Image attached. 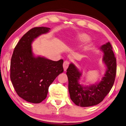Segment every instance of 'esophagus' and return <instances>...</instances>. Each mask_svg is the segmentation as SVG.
Listing matches in <instances>:
<instances>
[{
	"mask_svg": "<svg viewBox=\"0 0 126 126\" xmlns=\"http://www.w3.org/2000/svg\"><path fill=\"white\" fill-rule=\"evenodd\" d=\"M69 61L68 60H65V61L63 62V69L64 71H66L67 70V69L68 67L69 66Z\"/></svg>",
	"mask_w": 126,
	"mask_h": 126,
	"instance_id": "obj_1",
	"label": "esophagus"
}]
</instances>
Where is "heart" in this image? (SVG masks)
Listing matches in <instances>:
<instances>
[{
  "label": "heart",
  "instance_id": "b5f03b06",
  "mask_svg": "<svg viewBox=\"0 0 126 126\" xmlns=\"http://www.w3.org/2000/svg\"><path fill=\"white\" fill-rule=\"evenodd\" d=\"M79 39L81 40H85L87 38V36L86 34H80L79 35Z\"/></svg>",
  "mask_w": 126,
  "mask_h": 126
}]
</instances>
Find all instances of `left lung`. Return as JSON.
Instances as JSON below:
<instances>
[{
    "label": "left lung",
    "instance_id": "left-lung-1",
    "mask_svg": "<svg viewBox=\"0 0 126 126\" xmlns=\"http://www.w3.org/2000/svg\"><path fill=\"white\" fill-rule=\"evenodd\" d=\"M104 53L103 61L107 66V71L101 81L90 86H83L79 83L81 76L73 63L67 69L68 80V91L70 97L75 105L80 107H89L99 104L109 93L115 81L116 73V60L110 42L100 48Z\"/></svg>",
    "mask_w": 126,
    "mask_h": 126
}]
</instances>
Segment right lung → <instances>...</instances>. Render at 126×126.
I'll list each match as a JSON object with an SVG mask.
<instances>
[{
  "instance_id": "obj_1",
  "label": "right lung",
  "mask_w": 126,
  "mask_h": 126,
  "mask_svg": "<svg viewBox=\"0 0 126 126\" xmlns=\"http://www.w3.org/2000/svg\"><path fill=\"white\" fill-rule=\"evenodd\" d=\"M49 30L36 27L29 30L19 41L11 58V82L16 93L27 102L39 103L45 99L49 86L63 72V59L55 61L33 55L32 41Z\"/></svg>"
}]
</instances>
